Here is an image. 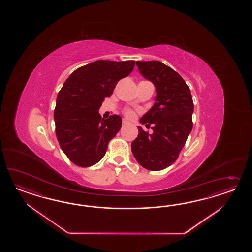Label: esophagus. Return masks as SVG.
<instances>
[{
    "label": "esophagus",
    "instance_id": "esophagus-1",
    "mask_svg": "<svg viewBox=\"0 0 252 252\" xmlns=\"http://www.w3.org/2000/svg\"><path fill=\"white\" fill-rule=\"evenodd\" d=\"M127 125H129V122L126 121V119H124V120H123V126H127Z\"/></svg>",
    "mask_w": 252,
    "mask_h": 252
}]
</instances>
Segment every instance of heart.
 <instances>
[{"instance_id": "heart-1", "label": "heart", "mask_w": 252, "mask_h": 252, "mask_svg": "<svg viewBox=\"0 0 252 252\" xmlns=\"http://www.w3.org/2000/svg\"><path fill=\"white\" fill-rule=\"evenodd\" d=\"M124 115L126 118H129V119H132V118L135 117V113L131 109H125L124 110Z\"/></svg>"}]
</instances>
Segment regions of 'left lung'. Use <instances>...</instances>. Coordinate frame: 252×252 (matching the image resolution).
Returning a JSON list of instances; mask_svg holds the SVG:
<instances>
[{
  "label": "left lung",
  "mask_w": 252,
  "mask_h": 252,
  "mask_svg": "<svg viewBox=\"0 0 252 252\" xmlns=\"http://www.w3.org/2000/svg\"><path fill=\"white\" fill-rule=\"evenodd\" d=\"M138 71L156 88L155 103L140 119L153 125V134L137 126L131 149L137 162L147 170L160 171L173 164L193 127V99L188 85L174 69L160 61H137Z\"/></svg>",
  "instance_id": "obj_1"
}]
</instances>
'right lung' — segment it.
Segmentation results:
<instances>
[{"mask_svg": "<svg viewBox=\"0 0 252 252\" xmlns=\"http://www.w3.org/2000/svg\"><path fill=\"white\" fill-rule=\"evenodd\" d=\"M135 61L98 60L75 70L62 87L54 109L55 133L63 152L79 167L96 164L121 128L117 115L101 119L99 107Z\"/></svg>", "mask_w": 252, "mask_h": 252, "instance_id": "1", "label": "right lung"}]
</instances>
